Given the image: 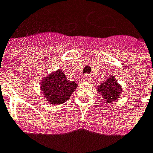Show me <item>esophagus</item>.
Returning a JSON list of instances; mask_svg holds the SVG:
<instances>
[{"label":"esophagus","instance_id":"esophagus-1","mask_svg":"<svg viewBox=\"0 0 153 153\" xmlns=\"http://www.w3.org/2000/svg\"><path fill=\"white\" fill-rule=\"evenodd\" d=\"M91 76L90 75H84L82 77V82H91Z\"/></svg>","mask_w":153,"mask_h":153}]
</instances>
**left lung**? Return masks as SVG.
Returning a JSON list of instances; mask_svg holds the SVG:
<instances>
[{"label": "left lung", "instance_id": "8db88e82", "mask_svg": "<svg viewBox=\"0 0 153 153\" xmlns=\"http://www.w3.org/2000/svg\"><path fill=\"white\" fill-rule=\"evenodd\" d=\"M98 93L101 95L107 103H111L119 100L122 93V86L117 82L114 75H110L105 82L99 85Z\"/></svg>", "mask_w": 153, "mask_h": 153}]
</instances>
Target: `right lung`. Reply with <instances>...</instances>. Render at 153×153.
<instances>
[{"instance_id": "1", "label": "right lung", "mask_w": 153, "mask_h": 153, "mask_svg": "<svg viewBox=\"0 0 153 153\" xmlns=\"http://www.w3.org/2000/svg\"><path fill=\"white\" fill-rule=\"evenodd\" d=\"M77 87L78 84L68 81L60 69L47 75L40 83L41 92L46 102L51 105H60L66 102Z\"/></svg>"}]
</instances>
